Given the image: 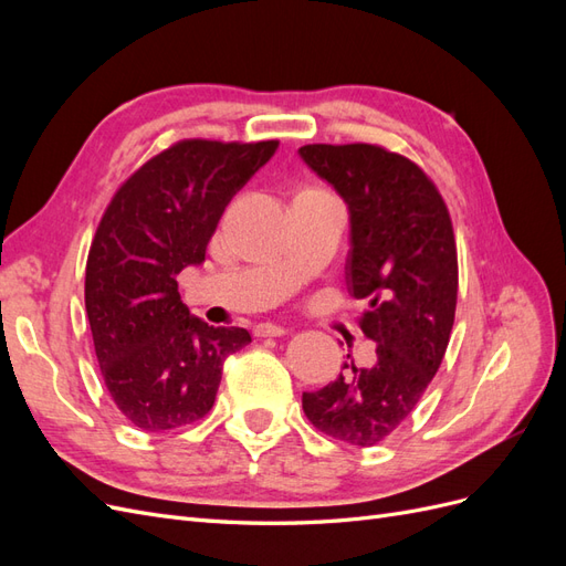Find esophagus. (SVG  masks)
<instances>
[{"instance_id":"obj_1","label":"esophagus","mask_w":566,"mask_h":566,"mask_svg":"<svg viewBox=\"0 0 566 566\" xmlns=\"http://www.w3.org/2000/svg\"><path fill=\"white\" fill-rule=\"evenodd\" d=\"M287 331L283 328V325H276V323H256L254 325V335L256 337H281Z\"/></svg>"}]
</instances>
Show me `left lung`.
<instances>
[{"label":"left lung","mask_w":566,"mask_h":566,"mask_svg":"<svg viewBox=\"0 0 566 566\" xmlns=\"http://www.w3.org/2000/svg\"><path fill=\"white\" fill-rule=\"evenodd\" d=\"M302 160L345 198L347 285L370 310L358 325L375 364L302 394L310 422L349 447H375L410 416L447 354L458 300V252L441 193L422 169L373 144H310Z\"/></svg>","instance_id":"obj_1"}]
</instances>
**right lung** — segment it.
<instances>
[{
	"label": "right lung",
	"mask_w": 566,
	"mask_h": 566,
	"mask_svg": "<svg viewBox=\"0 0 566 566\" xmlns=\"http://www.w3.org/2000/svg\"><path fill=\"white\" fill-rule=\"evenodd\" d=\"M276 148L179 142L136 169L98 221L84 304L111 399L144 432L208 416L227 356L252 342L188 314L177 273L205 262L227 205Z\"/></svg>",
	"instance_id": "add662e5"
}]
</instances>
